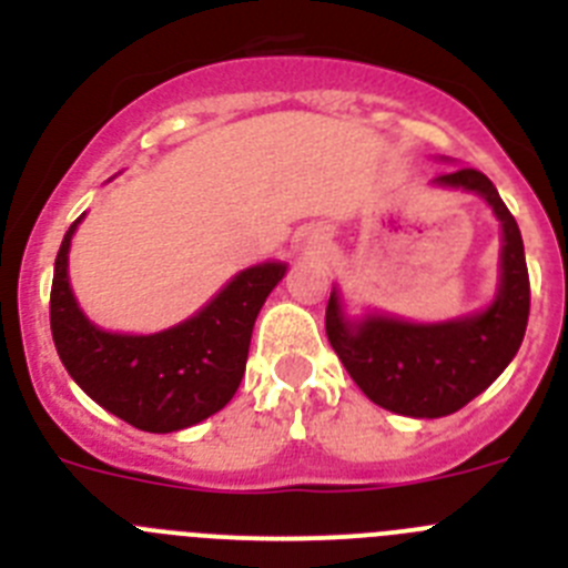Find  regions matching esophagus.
<instances>
[{"label": "esophagus", "mask_w": 568, "mask_h": 568, "mask_svg": "<svg viewBox=\"0 0 568 568\" xmlns=\"http://www.w3.org/2000/svg\"><path fill=\"white\" fill-rule=\"evenodd\" d=\"M310 244H318V235H315V241H310ZM310 250H313V247H310Z\"/></svg>", "instance_id": "34e87169"}]
</instances>
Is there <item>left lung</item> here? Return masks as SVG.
<instances>
[{
    "instance_id": "left-lung-1",
    "label": "left lung",
    "mask_w": 568,
    "mask_h": 568,
    "mask_svg": "<svg viewBox=\"0 0 568 568\" xmlns=\"http://www.w3.org/2000/svg\"><path fill=\"white\" fill-rule=\"evenodd\" d=\"M486 199L504 227L498 295L484 313L409 324L389 315L349 321L333 290L327 304V338L361 393L389 413L409 418H444L478 398L504 373L529 321V270L518 222L480 170L460 168L435 179Z\"/></svg>"
}]
</instances>
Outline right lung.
I'll return each mask as SVG.
<instances>
[{"label":"right lung","mask_w":568,"mask_h":568,"mask_svg":"<svg viewBox=\"0 0 568 568\" xmlns=\"http://www.w3.org/2000/svg\"><path fill=\"white\" fill-rule=\"evenodd\" d=\"M64 233L50 287V333L70 378L115 418L144 433H175L230 404L247 366L253 324L287 264L241 270L193 318L153 335L104 333L79 310L68 278Z\"/></svg>","instance_id":"1"}]
</instances>
